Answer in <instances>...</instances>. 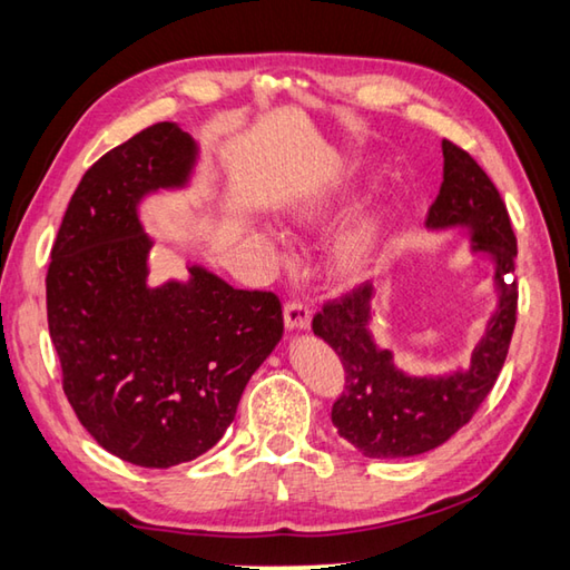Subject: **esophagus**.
Here are the masks:
<instances>
[{
  "label": "esophagus",
  "instance_id": "34e87169",
  "mask_svg": "<svg viewBox=\"0 0 570 570\" xmlns=\"http://www.w3.org/2000/svg\"><path fill=\"white\" fill-rule=\"evenodd\" d=\"M284 321L288 331H308V326H312V308L302 302H288L284 306Z\"/></svg>",
  "mask_w": 570,
  "mask_h": 570
}]
</instances>
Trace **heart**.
<instances>
[{
  "instance_id": "heart-1",
  "label": "heart",
  "mask_w": 570,
  "mask_h": 570,
  "mask_svg": "<svg viewBox=\"0 0 570 570\" xmlns=\"http://www.w3.org/2000/svg\"><path fill=\"white\" fill-rule=\"evenodd\" d=\"M358 164H338L314 189L298 194L286 204V224L296 232H314L334 219L344 206L348 181L356 177ZM381 252V222L368 216L338 236L328 256V272L341 284H356L376 266Z\"/></svg>"
}]
</instances>
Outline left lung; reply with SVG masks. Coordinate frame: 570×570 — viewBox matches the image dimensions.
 Segmentation results:
<instances>
[{
	"label": "left lung",
	"mask_w": 570,
	"mask_h": 570,
	"mask_svg": "<svg viewBox=\"0 0 570 570\" xmlns=\"http://www.w3.org/2000/svg\"><path fill=\"white\" fill-rule=\"evenodd\" d=\"M443 184L426 216L429 232L463 229L471 254L493 262L499 302L469 366L449 374L413 376L376 344L374 286H358L314 316V334L336 351L346 371V389L331 409V421L351 446L368 459L419 456L446 443L471 421L499 379L515 326V236L509 212L475 159L443 139Z\"/></svg>",
	"instance_id": "left-lung-1"
}]
</instances>
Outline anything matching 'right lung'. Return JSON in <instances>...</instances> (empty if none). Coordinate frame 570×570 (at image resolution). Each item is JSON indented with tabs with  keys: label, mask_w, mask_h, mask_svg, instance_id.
Instances as JSON below:
<instances>
[{
	"label": "right lung",
	"mask_w": 570,
	"mask_h": 570,
	"mask_svg": "<svg viewBox=\"0 0 570 570\" xmlns=\"http://www.w3.org/2000/svg\"><path fill=\"white\" fill-rule=\"evenodd\" d=\"M199 144L161 121L107 151L71 194L47 272L49 336L65 393L91 436L121 461L169 469L209 451L284 336L272 292H244L209 268L149 284L154 239L139 206L191 184Z\"/></svg>",
	"instance_id": "right-lung-1"
}]
</instances>
